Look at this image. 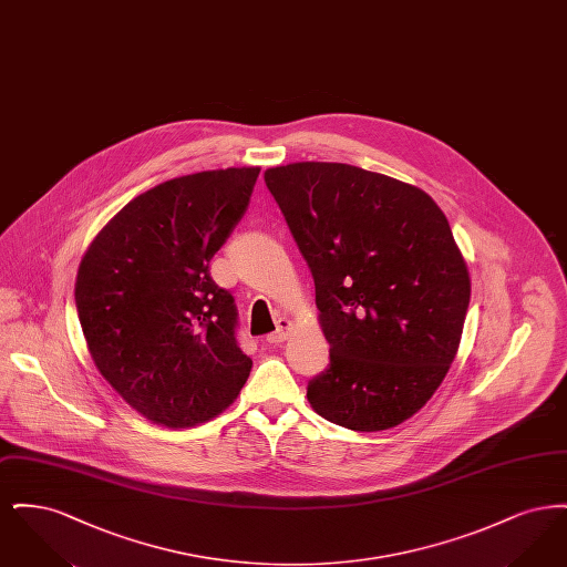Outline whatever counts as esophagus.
Wrapping results in <instances>:
<instances>
[{
  "label": "esophagus",
  "mask_w": 567,
  "mask_h": 567,
  "mask_svg": "<svg viewBox=\"0 0 567 567\" xmlns=\"http://www.w3.org/2000/svg\"><path fill=\"white\" fill-rule=\"evenodd\" d=\"M291 327H293V323H291L287 317H280V319H278V329H276L274 333H270L266 340H268L270 344L285 342V340L289 338V331H291Z\"/></svg>",
  "instance_id": "34e87169"
}]
</instances>
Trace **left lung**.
<instances>
[{
  "label": "left lung",
  "mask_w": 567,
  "mask_h": 567,
  "mask_svg": "<svg viewBox=\"0 0 567 567\" xmlns=\"http://www.w3.org/2000/svg\"><path fill=\"white\" fill-rule=\"evenodd\" d=\"M315 278L329 368L308 402L352 432L391 430L432 400L458 351L470 271L432 197L349 163L264 174Z\"/></svg>",
  "instance_id": "8db88e82"
}]
</instances>
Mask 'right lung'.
<instances>
[{"instance_id": "right-lung-1", "label": "right lung", "mask_w": 567, "mask_h": 567, "mask_svg": "<svg viewBox=\"0 0 567 567\" xmlns=\"http://www.w3.org/2000/svg\"><path fill=\"white\" fill-rule=\"evenodd\" d=\"M257 165L206 169L140 193L89 244L76 276L86 349L155 425L187 430L236 402L252 361L210 259L243 218Z\"/></svg>"}]
</instances>
